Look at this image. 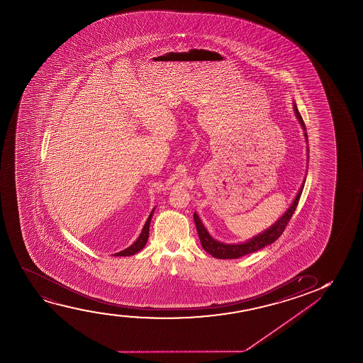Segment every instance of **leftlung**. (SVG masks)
I'll return each mask as SVG.
<instances>
[{"label":"left lung","instance_id":"left-lung-1","mask_svg":"<svg viewBox=\"0 0 363 363\" xmlns=\"http://www.w3.org/2000/svg\"><path fill=\"white\" fill-rule=\"evenodd\" d=\"M293 106L298 123H300L301 128H303L305 140H306V143H308L306 126L303 124V118H301V115L298 113L296 103H294ZM305 181H306V176H305V179H303L301 187H300V189L298 191V194H296L295 199H294L293 203L290 204V207L285 211V213H284L275 223L272 224L268 229H265L262 233H259L258 235H254L253 238L248 239L247 242H243V243H222V242H219L217 239H214L213 237L209 234L208 230L206 229V227H204L202 220L199 218V214L194 212V223H196V228H197L199 240H201V244H202L204 250H206L207 253L211 254L214 258L237 259L243 257V255H247V254L254 253V252H257V250H260V249L264 248V247H267L269 244L274 243V242L281 235L284 229L286 227V224L289 223V220L293 217V213L295 212L296 207H298L300 196L303 194Z\"/></svg>","mask_w":363,"mask_h":363}]
</instances>
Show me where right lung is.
Here are the masks:
<instances>
[{"instance_id":"right-lung-1","label":"right lung","mask_w":363,"mask_h":363,"mask_svg":"<svg viewBox=\"0 0 363 363\" xmlns=\"http://www.w3.org/2000/svg\"><path fill=\"white\" fill-rule=\"evenodd\" d=\"M154 212L155 208L151 211L149 218L146 220L144 228L141 230L139 238L136 239V242H135L134 244H131L129 248L124 249V250H121L119 253L114 254L115 257H129V255H134V254L139 253L141 249L145 248V245L147 243V239H149L150 223H151V218H152Z\"/></svg>"}]
</instances>
